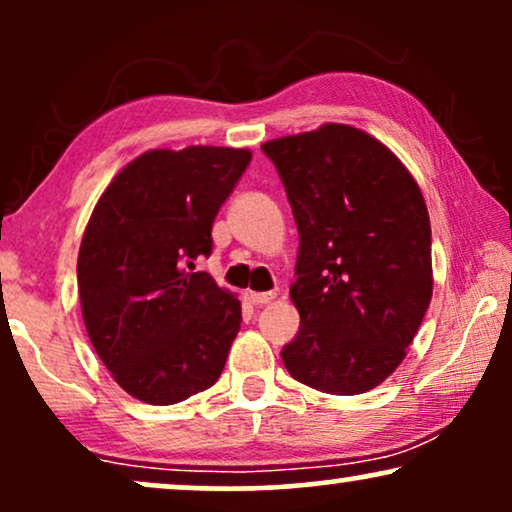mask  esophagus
Here are the masks:
<instances>
[{
  "label": "esophagus",
  "mask_w": 512,
  "mask_h": 512,
  "mask_svg": "<svg viewBox=\"0 0 512 512\" xmlns=\"http://www.w3.org/2000/svg\"><path fill=\"white\" fill-rule=\"evenodd\" d=\"M277 293L275 291H263V293H256V291H247L244 293V298L249 300L251 305H265V303H270L272 298H275Z\"/></svg>",
  "instance_id": "esophagus-1"
}]
</instances>
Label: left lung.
Returning <instances> with one entry per match:
<instances>
[{"label": "left lung", "instance_id": "8db88e82", "mask_svg": "<svg viewBox=\"0 0 512 512\" xmlns=\"http://www.w3.org/2000/svg\"><path fill=\"white\" fill-rule=\"evenodd\" d=\"M298 226L293 380L335 396L377 387L405 359L431 303V223L401 160L352 125L261 146Z\"/></svg>", "mask_w": 512, "mask_h": 512}]
</instances>
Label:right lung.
<instances>
[{
    "mask_svg": "<svg viewBox=\"0 0 512 512\" xmlns=\"http://www.w3.org/2000/svg\"><path fill=\"white\" fill-rule=\"evenodd\" d=\"M251 163L247 149L146 151L102 193L76 277L88 338L130 396L172 405L212 387L242 324L240 300L195 261Z\"/></svg>",
    "mask_w": 512,
    "mask_h": 512,
    "instance_id": "obj_1",
    "label": "right lung"
}]
</instances>
